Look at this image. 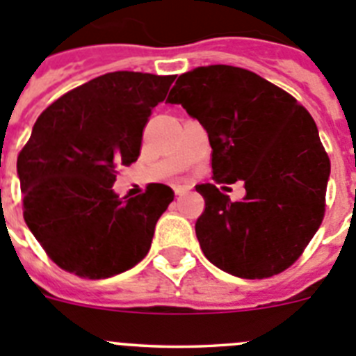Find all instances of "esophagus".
<instances>
[{
    "mask_svg": "<svg viewBox=\"0 0 356 356\" xmlns=\"http://www.w3.org/2000/svg\"><path fill=\"white\" fill-rule=\"evenodd\" d=\"M187 191H188V187H185V185H175L176 196H181V194H185Z\"/></svg>",
    "mask_w": 356,
    "mask_h": 356,
    "instance_id": "34e87169",
    "label": "esophagus"
}]
</instances>
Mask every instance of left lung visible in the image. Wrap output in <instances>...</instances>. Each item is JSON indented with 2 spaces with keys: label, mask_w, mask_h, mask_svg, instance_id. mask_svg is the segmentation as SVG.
<instances>
[{
  "label": "left lung",
  "mask_w": 356,
  "mask_h": 356,
  "mask_svg": "<svg viewBox=\"0 0 356 356\" xmlns=\"http://www.w3.org/2000/svg\"><path fill=\"white\" fill-rule=\"evenodd\" d=\"M165 103L207 130L216 184L244 180L242 201L196 185L205 200L196 237L207 259L248 280L289 269L325 217L330 159L312 115L271 81L222 64L180 74Z\"/></svg>",
  "instance_id": "obj_1"
}]
</instances>
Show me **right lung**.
<instances>
[{
    "mask_svg": "<svg viewBox=\"0 0 356 356\" xmlns=\"http://www.w3.org/2000/svg\"><path fill=\"white\" fill-rule=\"evenodd\" d=\"M175 74L106 72L44 110L17 156L23 216L56 266L80 278L128 271L149 251L159 217L175 193L149 184L121 200L112 185L140 155L151 110Z\"/></svg>",
    "mask_w": 356,
    "mask_h": 356,
    "instance_id": "right-lung-1",
    "label": "right lung"
}]
</instances>
